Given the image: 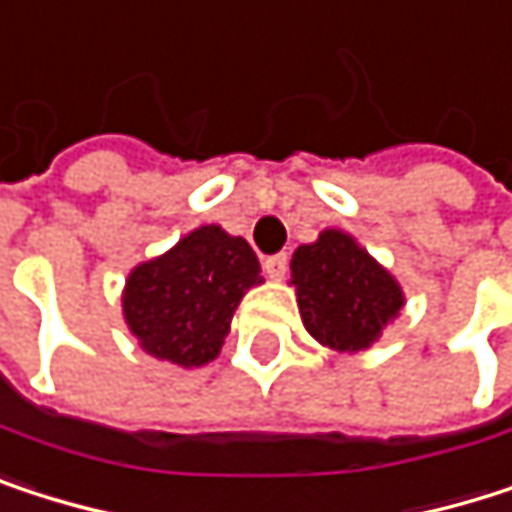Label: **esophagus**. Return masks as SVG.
Listing matches in <instances>:
<instances>
[{"label": "esophagus", "mask_w": 512, "mask_h": 512, "mask_svg": "<svg viewBox=\"0 0 512 512\" xmlns=\"http://www.w3.org/2000/svg\"><path fill=\"white\" fill-rule=\"evenodd\" d=\"M286 271H289V256H286V253H274V256L265 259V274H268L271 280H283Z\"/></svg>", "instance_id": "obj_1"}]
</instances>
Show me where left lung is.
<instances>
[{
  "instance_id": "left-lung-1",
  "label": "left lung",
  "mask_w": 512,
  "mask_h": 512,
  "mask_svg": "<svg viewBox=\"0 0 512 512\" xmlns=\"http://www.w3.org/2000/svg\"><path fill=\"white\" fill-rule=\"evenodd\" d=\"M304 328L334 352L370 349L405 304L399 283L346 232L325 229L292 256Z\"/></svg>"
}]
</instances>
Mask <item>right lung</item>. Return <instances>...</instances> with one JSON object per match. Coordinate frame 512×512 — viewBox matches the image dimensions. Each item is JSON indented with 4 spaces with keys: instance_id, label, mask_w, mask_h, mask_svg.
<instances>
[{
    "instance_id": "add662e5",
    "label": "right lung",
    "mask_w": 512,
    "mask_h": 512,
    "mask_svg": "<svg viewBox=\"0 0 512 512\" xmlns=\"http://www.w3.org/2000/svg\"><path fill=\"white\" fill-rule=\"evenodd\" d=\"M259 283L253 247L211 223L184 235L163 256L136 265L122 310L148 355L190 370L220 355L235 307Z\"/></svg>"
}]
</instances>
